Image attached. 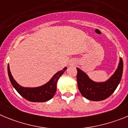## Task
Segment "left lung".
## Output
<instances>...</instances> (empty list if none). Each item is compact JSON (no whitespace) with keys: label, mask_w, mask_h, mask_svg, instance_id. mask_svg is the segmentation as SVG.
Instances as JSON below:
<instances>
[{"label":"left lung","mask_w":128,"mask_h":128,"mask_svg":"<svg viewBox=\"0 0 128 128\" xmlns=\"http://www.w3.org/2000/svg\"><path fill=\"white\" fill-rule=\"evenodd\" d=\"M76 68L78 86L81 94L88 100L99 101L109 98L118 86L122 76L123 62L120 58L118 66L114 74L104 82L94 81L82 70Z\"/></svg>","instance_id":"obj_1"}]
</instances>
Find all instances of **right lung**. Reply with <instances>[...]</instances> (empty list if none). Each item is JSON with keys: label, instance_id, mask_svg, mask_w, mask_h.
<instances>
[{"label": "right lung", "instance_id": "add662e5", "mask_svg": "<svg viewBox=\"0 0 128 128\" xmlns=\"http://www.w3.org/2000/svg\"><path fill=\"white\" fill-rule=\"evenodd\" d=\"M67 68L65 67L62 70L59 71L54 74L47 83L40 86L24 87L20 86L15 80L11 74L10 69V65H8V72L11 84L18 93L22 96L26 100L30 102H46L51 99L56 92V85L58 80L61 76L64 73Z\"/></svg>", "mask_w": 128, "mask_h": 128}]
</instances>
